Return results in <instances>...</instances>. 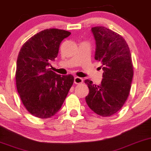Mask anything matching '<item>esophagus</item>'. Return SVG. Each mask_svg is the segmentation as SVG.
Listing matches in <instances>:
<instances>
[{
	"mask_svg": "<svg viewBox=\"0 0 151 151\" xmlns=\"http://www.w3.org/2000/svg\"><path fill=\"white\" fill-rule=\"evenodd\" d=\"M83 80L82 78H80L79 77H74V82L75 84H80V83H83Z\"/></svg>",
	"mask_w": 151,
	"mask_h": 151,
	"instance_id": "obj_1",
	"label": "esophagus"
}]
</instances>
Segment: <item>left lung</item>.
I'll list each match as a JSON object with an SVG mask.
<instances>
[{
  "mask_svg": "<svg viewBox=\"0 0 151 151\" xmlns=\"http://www.w3.org/2000/svg\"><path fill=\"white\" fill-rule=\"evenodd\" d=\"M96 41L94 59L102 63L103 79L99 85L85 80L89 88L86 101L92 111L102 116L116 113L129 95L132 77L131 54L125 39L102 26L92 27Z\"/></svg>",
  "mask_w": 151,
  "mask_h": 151,
  "instance_id": "1",
  "label": "left lung"
}]
</instances>
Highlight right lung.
Wrapping results in <instances>:
<instances>
[{"label":"right lung","mask_w":151,"mask_h":151,"mask_svg":"<svg viewBox=\"0 0 151 151\" xmlns=\"http://www.w3.org/2000/svg\"><path fill=\"white\" fill-rule=\"evenodd\" d=\"M70 32L46 29L29 38L20 50L16 84L21 101L33 116L47 119L61 109L74 82L72 74L61 76L49 68Z\"/></svg>","instance_id":"1"}]
</instances>
